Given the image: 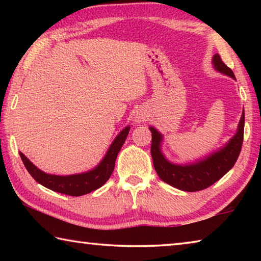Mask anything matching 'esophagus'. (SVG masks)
<instances>
[{"mask_svg": "<svg viewBox=\"0 0 261 261\" xmlns=\"http://www.w3.org/2000/svg\"><path fill=\"white\" fill-rule=\"evenodd\" d=\"M145 120V116L143 114H137L136 115V117H135V121L136 122H138V123H140V122H143Z\"/></svg>", "mask_w": 261, "mask_h": 261, "instance_id": "34e87169", "label": "esophagus"}]
</instances>
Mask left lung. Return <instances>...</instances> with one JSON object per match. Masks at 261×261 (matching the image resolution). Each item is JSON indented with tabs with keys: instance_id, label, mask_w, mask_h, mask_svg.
Masks as SVG:
<instances>
[{
	"instance_id": "8db88e82",
	"label": "left lung",
	"mask_w": 261,
	"mask_h": 261,
	"mask_svg": "<svg viewBox=\"0 0 261 261\" xmlns=\"http://www.w3.org/2000/svg\"><path fill=\"white\" fill-rule=\"evenodd\" d=\"M212 62L216 71L235 79L232 70L223 63L219 54L213 56ZM149 130L152 132L151 154L153 165L159 177L163 182L182 191H200L218 182L237 161L244 137V112L242 114L237 132L226 144V146L191 165H175L168 161L161 152L162 135L153 126H149Z\"/></svg>"
}]
</instances>
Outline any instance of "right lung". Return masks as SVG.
Segmentation results:
<instances>
[{
	"label": "right lung",
	"mask_w": 261,
	"mask_h": 261,
	"mask_svg": "<svg viewBox=\"0 0 261 261\" xmlns=\"http://www.w3.org/2000/svg\"><path fill=\"white\" fill-rule=\"evenodd\" d=\"M129 131L130 126L123 129L116 138L114 139L113 144L110 145L105 158L101 160L99 165L94 169L86 171V173L68 176L46 174L35 167L23 153L19 152V155L30 175L45 188L50 189L55 192L68 194V196H83V194L90 193L101 188L109 179L114 170L117 154L121 151Z\"/></svg>",
	"instance_id": "right-lung-1"
}]
</instances>
